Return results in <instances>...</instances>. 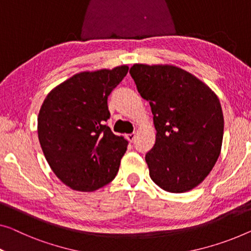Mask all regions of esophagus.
Returning <instances> with one entry per match:
<instances>
[{"label": "esophagus", "instance_id": "obj_1", "mask_svg": "<svg viewBox=\"0 0 251 251\" xmlns=\"http://www.w3.org/2000/svg\"><path fill=\"white\" fill-rule=\"evenodd\" d=\"M126 138L128 140V142H133L134 140H135V133L128 134V135H126Z\"/></svg>", "mask_w": 251, "mask_h": 251}]
</instances>
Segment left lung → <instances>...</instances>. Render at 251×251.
Here are the masks:
<instances>
[{
  "label": "left lung",
  "instance_id": "left-lung-1",
  "mask_svg": "<svg viewBox=\"0 0 251 251\" xmlns=\"http://www.w3.org/2000/svg\"><path fill=\"white\" fill-rule=\"evenodd\" d=\"M137 91L148 100L156 129L145 155L150 177L170 193H186L207 177L221 153L224 119L213 90L170 64H134Z\"/></svg>",
  "mask_w": 251,
  "mask_h": 251
}]
</instances>
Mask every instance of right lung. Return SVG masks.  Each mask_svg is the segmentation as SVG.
<instances>
[{
    "label": "right lung",
    "mask_w": 251,
    "mask_h": 251,
    "mask_svg": "<svg viewBox=\"0 0 251 251\" xmlns=\"http://www.w3.org/2000/svg\"><path fill=\"white\" fill-rule=\"evenodd\" d=\"M128 72V66L84 71L48 93L38 115V138L50 169L63 184L93 192L118 173L127 141L104 122L107 99Z\"/></svg>",
    "instance_id": "add662e5"
}]
</instances>
